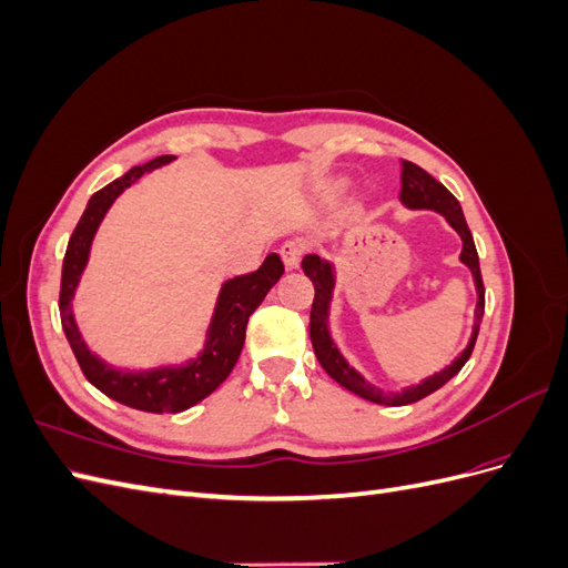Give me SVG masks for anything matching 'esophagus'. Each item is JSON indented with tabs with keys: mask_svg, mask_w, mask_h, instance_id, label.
Instances as JSON below:
<instances>
[{
	"mask_svg": "<svg viewBox=\"0 0 568 568\" xmlns=\"http://www.w3.org/2000/svg\"><path fill=\"white\" fill-rule=\"evenodd\" d=\"M303 253H305V242H301V239H288V242H284L280 248V255H282L286 270L298 267Z\"/></svg>",
	"mask_w": 568,
	"mask_h": 568,
	"instance_id": "obj_1",
	"label": "esophagus"
}]
</instances>
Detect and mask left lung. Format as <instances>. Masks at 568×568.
I'll return each mask as SVG.
<instances>
[{"label": "left lung", "mask_w": 568, "mask_h": 568, "mask_svg": "<svg viewBox=\"0 0 568 568\" xmlns=\"http://www.w3.org/2000/svg\"><path fill=\"white\" fill-rule=\"evenodd\" d=\"M400 199L403 203H407L409 209H434L438 213H443L448 217L450 225L457 230V234L462 236V263L467 265L474 274L476 282V291H478V303H476V315H474V334L469 346L464 348V353L455 359L450 367L440 369L438 374L428 376L422 384L409 386L400 393H386L382 388L372 386L369 382H365L353 367H348L346 359L338 353V348L334 346V341L329 336V326H326V315H329V298H332V286H334V274H332V265L320 261L317 255H305L303 257V272L305 277H311L313 286H315V298H313V307H311V341L315 355L320 359V365L324 367V372L332 376L334 382H338L343 388L353 390L355 395L365 400H372L376 405H409L417 403L422 398H426L428 393L438 390L445 382H450L453 376L464 367L467 363L474 343L478 336V326L480 320H484V307H486V288H484V280H480V267H478V253L474 246V236L471 230L467 227V220L462 215L459 201L445 189L438 180H434L432 175L426 173L424 168H419L417 163H409L405 159H400Z\"/></svg>", "instance_id": "left-lung-1"}]
</instances>
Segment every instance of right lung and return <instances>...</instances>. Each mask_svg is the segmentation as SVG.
<instances>
[{
	"instance_id": "add662e5",
	"label": "right lung",
	"mask_w": 568,
	"mask_h": 568,
	"mask_svg": "<svg viewBox=\"0 0 568 568\" xmlns=\"http://www.w3.org/2000/svg\"><path fill=\"white\" fill-rule=\"evenodd\" d=\"M168 161H173V156H159L144 165H136L123 178H118L104 189H99V192L90 199L88 209H84L80 222L73 230L71 242H68V248L63 255L61 291H59L61 326L68 343H71L73 355L84 374V379L104 395H109V398L134 409L153 412V415H163V412H182L186 407H192L227 379L230 372L236 365L239 355H242L248 317L255 313V307L263 303L267 291L277 284L284 274L282 257L277 253H270L265 257V263L261 265V270L225 282L217 298L209 343H205V348L199 353V357L189 359V363L182 367H163V369L134 374V372H118L101 363L99 357H94L88 351V346L82 343L73 313H71V301L75 294V286L80 282V274L84 265H88L94 232L99 227L101 217L106 215L109 205L125 186H130L134 180H140L146 170L159 168Z\"/></svg>"
}]
</instances>
